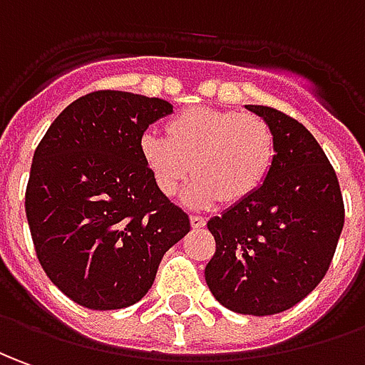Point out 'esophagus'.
Segmentation results:
<instances>
[{
	"label": "esophagus",
	"instance_id": "34e87169",
	"mask_svg": "<svg viewBox=\"0 0 365 365\" xmlns=\"http://www.w3.org/2000/svg\"><path fill=\"white\" fill-rule=\"evenodd\" d=\"M205 225H207V218H202V216L197 215L190 216V226H192V228H202Z\"/></svg>",
	"mask_w": 365,
	"mask_h": 365
}]
</instances>
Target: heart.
Listing matches in <instances>:
<instances>
[{
    "label": "heart",
    "instance_id": "heart-1",
    "mask_svg": "<svg viewBox=\"0 0 365 365\" xmlns=\"http://www.w3.org/2000/svg\"><path fill=\"white\" fill-rule=\"evenodd\" d=\"M140 158L155 187L175 197L188 187V205L212 207L250 198L268 177L276 157L270 125L256 115L210 107L180 110L167 125V137L147 130L139 140Z\"/></svg>",
    "mask_w": 365,
    "mask_h": 365
}]
</instances>
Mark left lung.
Wrapping results in <instances>:
<instances>
[{"label":"left lung","instance_id":"obj_1","mask_svg":"<svg viewBox=\"0 0 365 365\" xmlns=\"http://www.w3.org/2000/svg\"><path fill=\"white\" fill-rule=\"evenodd\" d=\"M274 133L276 157L250 198L208 220L216 252L205 268L225 308L272 316L322 282L344 228L338 177L312 133L272 107L246 105Z\"/></svg>","mask_w":365,"mask_h":365}]
</instances>
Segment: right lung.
Segmentation results:
<instances>
[{
    "label": "right lung",
    "mask_w": 365,
    "mask_h": 365,
    "mask_svg": "<svg viewBox=\"0 0 365 365\" xmlns=\"http://www.w3.org/2000/svg\"><path fill=\"white\" fill-rule=\"evenodd\" d=\"M173 113L157 97L95 91L65 107L37 145L25 215L39 264L89 310L139 302L158 264L190 230L153 182L139 140Z\"/></svg>",
    "instance_id": "1"
}]
</instances>
